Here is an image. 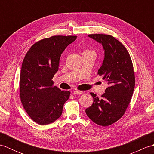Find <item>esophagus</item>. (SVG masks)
<instances>
[{"mask_svg": "<svg viewBox=\"0 0 154 154\" xmlns=\"http://www.w3.org/2000/svg\"><path fill=\"white\" fill-rule=\"evenodd\" d=\"M73 94H79V95H80V94H82V91H78V90H75V91H73Z\"/></svg>", "mask_w": 154, "mask_h": 154, "instance_id": "obj_1", "label": "esophagus"}]
</instances>
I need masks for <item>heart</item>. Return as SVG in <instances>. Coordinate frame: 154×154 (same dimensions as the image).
<instances>
[{
  "label": "heart",
  "instance_id": "1",
  "mask_svg": "<svg viewBox=\"0 0 154 154\" xmlns=\"http://www.w3.org/2000/svg\"><path fill=\"white\" fill-rule=\"evenodd\" d=\"M85 51H89V50H85ZM85 51H84V52H85Z\"/></svg>",
  "mask_w": 154,
  "mask_h": 154
}]
</instances>
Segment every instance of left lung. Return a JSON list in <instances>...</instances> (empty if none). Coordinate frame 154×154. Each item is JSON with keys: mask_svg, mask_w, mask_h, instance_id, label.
Segmentation results:
<instances>
[{"mask_svg": "<svg viewBox=\"0 0 154 154\" xmlns=\"http://www.w3.org/2000/svg\"><path fill=\"white\" fill-rule=\"evenodd\" d=\"M89 36L103 45L104 58L98 75L103 77L109 87L100 98L91 93L93 103L85 112L93 122L107 126L125 113L134 89L135 74L130 55L121 42L107 34Z\"/></svg>", "mask_w": 154, "mask_h": 154, "instance_id": "8db88e82", "label": "left lung"}]
</instances>
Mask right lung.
I'll return each mask as SVG.
<instances>
[{
  "instance_id": "right-lung-1",
  "label": "right lung",
  "mask_w": 154,
  "mask_h": 154,
  "mask_svg": "<svg viewBox=\"0 0 154 154\" xmlns=\"http://www.w3.org/2000/svg\"><path fill=\"white\" fill-rule=\"evenodd\" d=\"M76 35H54L35 42L26 54L20 75V97L26 112L40 125L61 115L70 92L54 86L61 54Z\"/></svg>"
}]
</instances>
